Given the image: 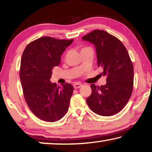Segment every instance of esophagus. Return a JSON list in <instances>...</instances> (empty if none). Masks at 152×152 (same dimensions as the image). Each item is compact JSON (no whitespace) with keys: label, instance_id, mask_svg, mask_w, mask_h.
Returning <instances> with one entry per match:
<instances>
[{"label":"esophagus","instance_id":"34e87169","mask_svg":"<svg viewBox=\"0 0 152 152\" xmlns=\"http://www.w3.org/2000/svg\"><path fill=\"white\" fill-rule=\"evenodd\" d=\"M82 85V84L81 83H78V82H76V83L74 84V88L75 89H78L79 88H80Z\"/></svg>","mask_w":152,"mask_h":152}]
</instances>
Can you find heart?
Returning a JSON list of instances; mask_svg holds the SVG:
<instances>
[{"label": "heart", "instance_id": "obj_1", "mask_svg": "<svg viewBox=\"0 0 152 152\" xmlns=\"http://www.w3.org/2000/svg\"><path fill=\"white\" fill-rule=\"evenodd\" d=\"M86 48H82V50H81V51H82V50H85V49H86Z\"/></svg>", "mask_w": 152, "mask_h": 152}]
</instances>
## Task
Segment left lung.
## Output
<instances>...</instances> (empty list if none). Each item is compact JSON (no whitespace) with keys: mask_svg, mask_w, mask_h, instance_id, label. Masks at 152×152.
<instances>
[{"mask_svg":"<svg viewBox=\"0 0 152 152\" xmlns=\"http://www.w3.org/2000/svg\"><path fill=\"white\" fill-rule=\"evenodd\" d=\"M96 48L97 66L102 69L107 83L91 85L92 93L86 102L94 113L111 116L120 112L132 96L133 66L127 49L115 36L102 30H94L82 37Z\"/></svg>","mask_w":152,"mask_h":152,"instance_id":"left-lung-1","label":"left lung"}]
</instances>
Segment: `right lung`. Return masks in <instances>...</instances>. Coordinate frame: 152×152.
<instances>
[{"mask_svg": "<svg viewBox=\"0 0 152 152\" xmlns=\"http://www.w3.org/2000/svg\"><path fill=\"white\" fill-rule=\"evenodd\" d=\"M73 39L42 37L29 43L20 60V80L28 107L36 117L55 122L66 114L74 88L66 83L58 86L50 80L52 68Z\"/></svg>", "mask_w": 152, "mask_h": 152, "instance_id": "right-lung-1", "label": "right lung"}]
</instances>
